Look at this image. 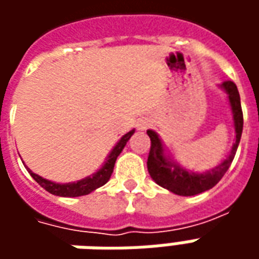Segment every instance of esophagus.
<instances>
[{
	"label": "esophagus",
	"mask_w": 259,
	"mask_h": 259,
	"mask_svg": "<svg viewBox=\"0 0 259 259\" xmlns=\"http://www.w3.org/2000/svg\"><path fill=\"white\" fill-rule=\"evenodd\" d=\"M148 126H150V122H148V120H141L140 123H139V129L144 130V129H147Z\"/></svg>",
	"instance_id": "esophagus-1"
}]
</instances>
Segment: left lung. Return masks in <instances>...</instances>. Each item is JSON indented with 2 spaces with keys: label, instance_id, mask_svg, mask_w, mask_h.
Here are the masks:
<instances>
[{
  "label": "left lung",
  "instance_id": "8db88e82",
  "mask_svg": "<svg viewBox=\"0 0 259 259\" xmlns=\"http://www.w3.org/2000/svg\"><path fill=\"white\" fill-rule=\"evenodd\" d=\"M221 87L226 91L229 97V104L233 113L236 140L226 159H223L222 162L211 170L198 174V172H189L183 169L165 154V148L159 136L154 130H147V135L150 136V140H151V148H150L148 161H147L148 174L157 185L172 191L175 194L187 197V195L200 194L212 189L222 179L223 175L226 174V170L236 155L241 133H243V111H241V104H240V94L236 84L230 80L223 81Z\"/></svg>",
  "mask_w": 259,
  "mask_h": 259
}]
</instances>
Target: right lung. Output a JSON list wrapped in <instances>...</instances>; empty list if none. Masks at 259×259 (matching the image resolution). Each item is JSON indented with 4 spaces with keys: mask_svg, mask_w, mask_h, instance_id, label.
I'll list each match as a JSON object with an SVG mask.
<instances>
[{
    "mask_svg": "<svg viewBox=\"0 0 259 259\" xmlns=\"http://www.w3.org/2000/svg\"><path fill=\"white\" fill-rule=\"evenodd\" d=\"M133 133H135V129L130 130L129 133H126L116 143V146L112 148V151L108 155L107 161L102 165L101 169H98L96 174H93L91 176H87L84 179L77 180V182H73V183H55V182L44 179L41 176L33 174L29 168H27V170H29L31 178L36 180L42 189H46L48 193H51L54 195H59V197H80V195L90 194L91 191H94L98 187L104 186L109 180L113 172V166H115V162H116V158L119 157V154L122 152V150L126 146V143L129 141Z\"/></svg>",
    "mask_w": 259,
    "mask_h": 259,
    "instance_id": "right-lung-1",
    "label": "right lung"
}]
</instances>
